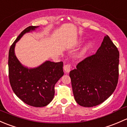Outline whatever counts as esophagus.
I'll use <instances>...</instances> for the list:
<instances>
[{
    "mask_svg": "<svg viewBox=\"0 0 127 127\" xmlns=\"http://www.w3.org/2000/svg\"><path fill=\"white\" fill-rule=\"evenodd\" d=\"M71 68V66L70 64H66V65H64V71H65V73H68L70 71Z\"/></svg>",
    "mask_w": 127,
    "mask_h": 127,
    "instance_id": "34e87169",
    "label": "esophagus"
}]
</instances>
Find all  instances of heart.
<instances>
[{"instance_id":"1","label":"heart","mask_w":127,"mask_h":127,"mask_svg":"<svg viewBox=\"0 0 127 127\" xmlns=\"http://www.w3.org/2000/svg\"><path fill=\"white\" fill-rule=\"evenodd\" d=\"M92 46V42L89 41V42L87 43L86 44V46H84V48H83V50H82L81 53V56H83V55L86 54V53H87V52L89 50L90 48H91Z\"/></svg>"}]
</instances>
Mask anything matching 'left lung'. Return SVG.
<instances>
[{"label":"left lung","mask_w":127,"mask_h":127,"mask_svg":"<svg viewBox=\"0 0 127 127\" xmlns=\"http://www.w3.org/2000/svg\"><path fill=\"white\" fill-rule=\"evenodd\" d=\"M119 52L105 35L96 53L79 62L70 72L74 99L84 107L102 103L115 91L119 79Z\"/></svg>","instance_id":"8db88e82"}]
</instances>
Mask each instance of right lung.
Returning <instances> with one entry per match:
<instances>
[{
	"label": "right lung",
	"instance_id": "obj_1",
	"mask_svg": "<svg viewBox=\"0 0 127 127\" xmlns=\"http://www.w3.org/2000/svg\"><path fill=\"white\" fill-rule=\"evenodd\" d=\"M38 26L25 29L11 44L8 54L9 80L17 96L27 104L43 107L53 100L54 86L64 75L63 62L46 61L34 68L25 67L15 53V44L26 33L34 31Z\"/></svg>",
	"mask_w": 127,
	"mask_h": 127
}]
</instances>
